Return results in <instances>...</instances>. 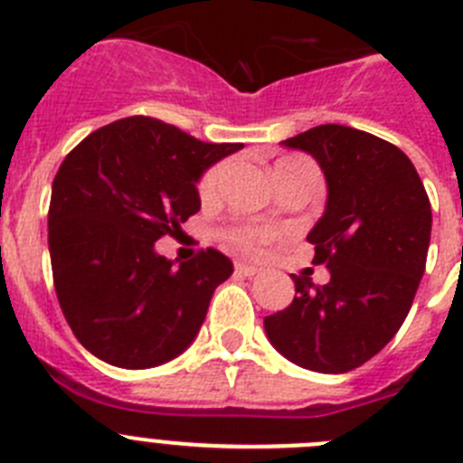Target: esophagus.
<instances>
[{"mask_svg": "<svg viewBox=\"0 0 463 463\" xmlns=\"http://www.w3.org/2000/svg\"><path fill=\"white\" fill-rule=\"evenodd\" d=\"M236 273H239V276H245V278H252V276H257V273H260V269L257 267H252V264H245V261H236Z\"/></svg>", "mask_w": 463, "mask_h": 463, "instance_id": "34e87169", "label": "esophagus"}]
</instances>
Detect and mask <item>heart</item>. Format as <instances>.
Segmentation results:
<instances>
[{
	"instance_id": "1",
	"label": "heart",
	"mask_w": 463,
	"mask_h": 463,
	"mask_svg": "<svg viewBox=\"0 0 463 463\" xmlns=\"http://www.w3.org/2000/svg\"><path fill=\"white\" fill-rule=\"evenodd\" d=\"M301 166H310V165L301 157H280L276 165H273V175H276V178H280V175L289 174V171L301 169ZM224 171H227V165H224V162H220V165L211 166V169L203 174L202 185H199V190H202L203 196H211L213 192L218 190L220 183H222V178H224ZM276 236H278V229H273V227H243L232 234V241H234L236 245H241V248H248V250H250V248H257V245L267 243V241L276 239Z\"/></svg>"
}]
</instances>
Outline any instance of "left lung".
<instances>
[{
  "instance_id": "1",
  "label": "left lung",
  "mask_w": 463,
  "mask_h": 463,
  "mask_svg": "<svg viewBox=\"0 0 463 463\" xmlns=\"http://www.w3.org/2000/svg\"><path fill=\"white\" fill-rule=\"evenodd\" d=\"M320 165L322 218L306 239L331 280L294 278L297 297L264 317L278 353L301 369L345 373L394 338L427 267L431 203L403 150L345 125H320L282 141Z\"/></svg>"
}]
</instances>
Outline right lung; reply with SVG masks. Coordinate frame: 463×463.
<instances>
[{
	"mask_svg": "<svg viewBox=\"0 0 463 463\" xmlns=\"http://www.w3.org/2000/svg\"><path fill=\"white\" fill-rule=\"evenodd\" d=\"M241 148L134 116L101 127L64 157L52 181L48 250L57 301L94 357L153 369L192 345L234 264L213 248L171 261L155 243L202 208V175Z\"/></svg>",
	"mask_w": 463,
	"mask_h": 463,
	"instance_id": "obj_1",
	"label": "right lung"
}]
</instances>
